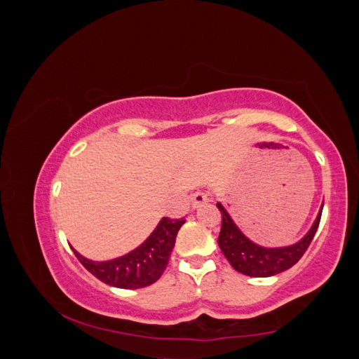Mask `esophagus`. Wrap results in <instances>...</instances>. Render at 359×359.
Wrapping results in <instances>:
<instances>
[{
	"label": "esophagus",
	"mask_w": 359,
	"mask_h": 359,
	"mask_svg": "<svg viewBox=\"0 0 359 359\" xmlns=\"http://www.w3.org/2000/svg\"><path fill=\"white\" fill-rule=\"evenodd\" d=\"M207 202H208L207 193L196 191V193L191 196V208H193V210L201 208V207L203 205V203H207Z\"/></svg>",
	"instance_id": "1"
}]
</instances>
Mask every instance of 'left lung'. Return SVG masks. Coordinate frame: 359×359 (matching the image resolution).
<instances>
[{
	"mask_svg": "<svg viewBox=\"0 0 359 359\" xmlns=\"http://www.w3.org/2000/svg\"><path fill=\"white\" fill-rule=\"evenodd\" d=\"M216 207L222 215V227L217 244L231 268L249 277H272L292 268L305 254L319 227L324 202H322L319 213L306 235L300 238L297 243L283 245V248H264V245L254 243L236 226L233 217L222 205V202H217Z\"/></svg>",
	"mask_w": 359,
	"mask_h": 359,
	"instance_id": "obj_1",
	"label": "left lung"
}]
</instances>
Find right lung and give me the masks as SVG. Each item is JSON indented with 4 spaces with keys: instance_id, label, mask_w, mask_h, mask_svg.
<instances>
[{
    "instance_id": "add662e5",
    "label": "right lung",
    "mask_w": 359,
    "mask_h": 359,
    "mask_svg": "<svg viewBox=\"0 0 359 359\" xmlns=\"http://www.w3.org/2000/svg\"><path fill=\"white\" fill-rule=\"evenodd\" d=\"M184 224V219L171 221L161 217L157 227L137 249L107 262H93L72 249L83 268L101 282L123 290H138L156 283L161 277L174 249L175 236Z\"/></svg>"
}]
</instances>
